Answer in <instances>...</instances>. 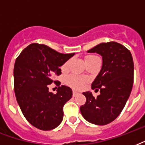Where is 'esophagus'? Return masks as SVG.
I'll return each instance as SVG.
<instances>
[{
    "mask_svg": "<svg viewBox=\"0 0 145 145\" xmlns=\"http://www.w3.org/2000/svg\"><path fill=\"white\" fill-rule=\"evenodd\" d=\"M78 94H79V93H77V91L73 90V97H76L77 95H78Z\"/></svg>",
    "mask_w": 145,
    "mask_h": 145,
    "instance_id": "1",
    "label": "esophagus"
}]
</instances>
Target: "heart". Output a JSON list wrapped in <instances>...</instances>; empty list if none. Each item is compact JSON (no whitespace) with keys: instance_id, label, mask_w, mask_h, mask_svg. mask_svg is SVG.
Wrapping results in <instances>:
<instances>
[{"instance_id":"b5f03b06","label":"heart","mask_w":145,"mask_h":145,"mask_svg":"<svg viewBox=\"0 0 145 145\" xmlns=\"http://www.w3.org/2000/svg\"><path fill=\"white\" fill-rule=\"evenodd\" d=\"M97 58H99V57L96 56H88L86 57L85 61H92V60H94ZM67 65H68V62H66L62 68H65ZM65 81L69 86H72L73 88L80 89L84 86V84L86 82V80L84 79V77H79V76H77V75H69V76L66 77Z\"/></svg>"}]
</instances>
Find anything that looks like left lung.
<instances>
[{
    "instance_id": "obj_1",
    "label": "left lung",
    "mask_w": 145,
    "mask_h": 145,
    "mask_svg": "<svg viewBox=\"0 0 145 145\" xmlns=\"http://www.w3.org/2000/svg\"><path fill=\"white\" fill-rule=\"evenodd\" d=\"M87 52H96L102 57L101 71L92 84V89L98 88L100 95L95 98L89 91L83 93L86 101L80 107V112L91 123L106 125L119 116L130 95L133 56L128 49L117 42L101 43Z\"/></svg>"
}]
</instances>
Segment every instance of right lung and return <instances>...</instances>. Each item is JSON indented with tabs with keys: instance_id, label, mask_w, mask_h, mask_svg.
I'll use <instances>...</instances> for the list:
<instances>
[{
	"instance_id": "obj_1",
	"label": "right lung",
	"mask_w": 145,
	"mask_h": 145,
	"mask_svg": "<svg viewBox=\"0 0 145 145\" xmlns=\"http://www.w3.org/2000/svg\"><path fill=\"white\" fill-rule=\"evenodd\" d=\"M74 53L62 54L44 44H31L24 49L15 61L14 91L22 112L32 126L51 130L63 119L64 105L71 99L70 87H58L56 94L49 91L54 75L61 74V67Z\"/></svg>"
}]
</instances>
